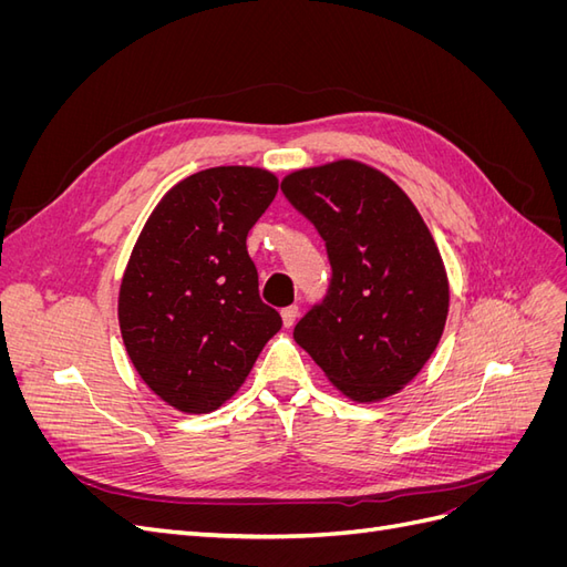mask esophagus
I'll use <instances>...</instances> for the list:
<instances>
[{"label":"esophagus","mask_w":567,"mask_h":567,"mask_svg":"<svg viewBox=\"0 0 567 567\" xmlns=\"http://www.w3.org/2000/svg\"><path fill=\"white\" fill-rule=\"evenodd\" d=\"M281 319H284V326H286V329H290V326H293V323H296V319H298V307H296V305L284 307V310H281Z\"/></svg>","instance_id":"1"}]
</instances>
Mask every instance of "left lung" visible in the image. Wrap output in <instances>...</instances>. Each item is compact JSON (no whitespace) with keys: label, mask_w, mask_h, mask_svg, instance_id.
<instances>
[{"label":"left lung","mask_w":567,"mask_h":567,"mask_svg":"<svg viewBox=\"0 0 567 567\" xmlns=\"http://www.w3.org/2000/svg\"><path fill=\"white\" fill-rule=\"evenodd\" d=\"M281 188L319 229L333 269L296 342L348 400L392 398L447 323L450 279L431 229L398 182L352 158L293 169Z\"/></svg>","instance_id":"left-lung-1"}]
</instances>
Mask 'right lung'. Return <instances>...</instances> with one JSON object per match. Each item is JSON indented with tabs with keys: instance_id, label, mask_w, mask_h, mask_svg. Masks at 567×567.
<instances>
[{
	"instance_id": "1",
	"label": "right lung",
	"mask_w": 567,
	"mask_h": 567,
	"mask_svg": "<svg viewBox=\"0 0 567 567\" xmlns=\"http://www.w3.org/2000/svg\"><path fill=\"white\" fill-rule=\"evenodd\" d=\"M279 179L219 165L177 182L151 210L123 271L117 323L132 367L184 414H208L248 379L281 317L257 293L246 238Z\"/></svg>"
}]
</instances>
